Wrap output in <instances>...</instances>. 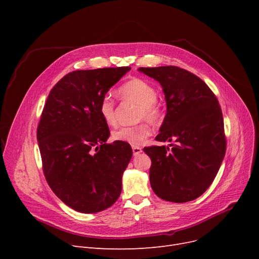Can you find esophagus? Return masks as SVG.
I'll return each instance as SVG.
<instances>
[{"mask_svg":"<svg viewBox=\"0 0 259 259\" xmlns=\"http://www.w3.org/2000/svg\"><path fill=\"white\" fill-rule=\"evenodd\" d=\"M132 151H133V155H138L142 152V148L140 147H133L132 148Z\"/></svg>","mask_w":259,"mask_h":259,"instance_id":"34e87169","label":"esophagus"}]
</instances>
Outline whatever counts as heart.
Instances as JSON below:
<instances>
[{"label":"heart","mask_w":259,"mask_h":259,"mask_svg":"<svg viewBox=\"0 0 259 259\" xmlns=\"http://www.w3.org/2000/svg\"><path fill=\"white\" fill-rule=\"evenodd\" d=\"M118 97L124 101H130L140 106L138 119H146L151 124H157L164 116L161 104L156 100V89L147 80L142 78H132L122 84L118 90ZM100 113L108 125H114L116 121L115 105L110 97L103 98L100 104ZM149 122L143 121L135 126L121 127L112 133L114 141L124 142L132 146L142 145L151 134Z\"/></svg>","instance_id":"heart-1"}]
</instances>
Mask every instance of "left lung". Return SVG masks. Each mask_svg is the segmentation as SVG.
Returning a JSON list of instances; mask_svg holds the SVG:
<instances>
[{
    "label": "left lung",
    "mask_w": 259,
    "mask_h": 259,
    "mask_svg": "<svg viewBox=\"0 0 259 259\" xmlns=\"http://www.w3.org/2000/svg\"><path fill=\"white\" fill-rule=\"evenodd\" d=\"M139 70L159 81L164 90L167 114L155 140L172 143L144 148L151 158V187L161 199L191 201L210 187L225 157L221 105L205 81L183 68Z\"/></svg>",
    "instance_id": "8db88e82"
}]
</instances>
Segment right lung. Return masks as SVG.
I'll return each mask as SVG.
<instances>
[{
  "instance_id": "1",
  "label": "right lung",
  "mask_w": 259,
  "mask_h": 259,
  "mask_svg": "<svg viewBox=\"0 0 259 259\" xmlns=\"http://www.w3.org/2000/svg\"><path fill=\"white\" fill-rule=\"evenodd\" d=\"M131 67L75 70L51 89L36 129L45 179L64 203L81 213L111 207L132 157L124 142L106 143L110 131L100 104Z\"/></svg>"
}]
</instances>
